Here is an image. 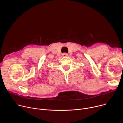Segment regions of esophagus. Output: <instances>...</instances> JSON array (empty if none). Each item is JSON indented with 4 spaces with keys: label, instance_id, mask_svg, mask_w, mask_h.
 Instances as JSON below:
<instances>
[{
    "label": "esophagus",
    "instance_id": "esophagus-1",
    "mask_svg": "<svg viewBox=\"0 0 123 123\" xmlns=\"http://www.w3.org/2000/svg\"><path fill=\"white\" fill-rule=\"evenodd\" d=\"M62 56L63 57H67V56H68V54L67 53H63L62 54Z\"/></svg>",
    "mask_w": 123,
    "mask_h": 123
}]
</instances>
